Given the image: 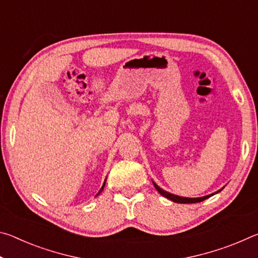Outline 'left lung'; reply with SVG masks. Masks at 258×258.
<instances>
[{"label": "left lung", "instance_id": "obj_1", "mask_svg": "<svg viewBox=\"0 0 258 258\" xmlns=\"http://www.w3.org/2000/svg\"><path fill=\"white\" fill-rule=\"evenodd\" d=\"M152 183H154V186L156 187V190L158 191L161 196H164L165 198H167V199H169V200H172V202L177 203V204H195V203H200V202H203V200L207 199V198H209V197H212V196H214V195L218 194V192L224 189V186H223V187H222V189H220V190L216 191V192H214V194H211V195H208V196H204V197H199V198H186V197H181V196H176V195L169 194V192L163 190L160 186L157 185L154 181H152Z\"/></svg>", "mask_w": 258, "mask_h": 258}]
</instances>
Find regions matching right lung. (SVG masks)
<instances>
[{"label": "right lung", "mask_w": 258, "mask_h": 258, "mask_svg": "<svg viewBox=\"0 0 258 258\" xmlns=\"http://www.w3.org/2000/svg\"><path fill=\"white\" fill-rule=\"evenodd\" d=\"M106 181H107V177H106V180H104V182H103V184H102V186H101V189L99 190V192H98V195L97 196H99L100 194H101L102 192V190H103V187H104V185H106Z\"/></svg>", "instance_id": "obj_1"}]
</instances>
